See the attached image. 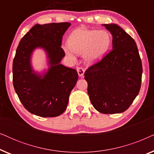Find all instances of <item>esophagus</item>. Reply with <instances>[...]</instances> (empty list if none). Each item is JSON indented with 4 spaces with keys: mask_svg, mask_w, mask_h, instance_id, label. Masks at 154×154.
Masks as SVG:
<instances>
[{
    "mask_svg": "<svg viewBox=\"0 0 154 154\" xmlns=\"http://www.w3.org/2000/svg\"><path fill=\"white\" fill-rule=\"evenodd\" d=\"M77 71H78V74L80 77H83V75H84V73H85V69H83V68H78L77 69Z\"/></svg>",
    "mask_w": 154,
    "mask_h": 154,
    "instance_id": "esophagus-1",
    "label": "esophagus"
}]
</instances>
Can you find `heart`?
<instances>
[{
  "label": "heart",
  "mask_w": 154,
  "mask_h": 154,
  "mask_svg": "<svg viewBox=\"0 0 154 154\" xmlns=\"http://www.w3.org/2000/svg\"><path fill=\"white\" fill-rule=\"evenodd\" d=\"M112 42L111 34L106 30L78 29L69 35L68 44L63 46L65 53L74 59V53L82 54L88 64L97 62L108 52Z\"/></svg>",
  "instance_id": "1"
}]
</instances>
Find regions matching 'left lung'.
Here are the masks:
<instances>
[{
    "label": "left lung",
    "mask_w": 154,
    "mask_h": 154,
    "mask_svg": "<svg viewBox=\"0 0 154 154\" xmlns=\"http://www.w3.org/2000/svg\"><path fill=\"white\" fill-rule=\"evenodd\" d=\"M113 36V50L84 73L94 108L105 114L129 108L141 88L142 64L134 39L116 24H103Z\"/></svg>",
    "instance_id": "8db88e82"
}]
</instances>
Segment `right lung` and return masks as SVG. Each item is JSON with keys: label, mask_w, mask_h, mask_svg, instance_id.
<instances>
[{"label": "right lung", "mask_w": 154, "mask_h": 154, "mask_svg": "<svg viewBox=\"0 0 154 154\" xmlns=\"http://www.w3.org/2000/svg\"><path fill=\"white\" fill-rule=\"evenodd\" d=\"M69 22L35 24L21 39L12 64L13 85L23 106L41 117H55L66 110L69 97L79 75L75 69L60 64L65 56L62 48L63 35ZM37 48L45 51L48 70H33L31 56Z\"/></svg>", "instance_id": "obj_1"}]
</instances>
